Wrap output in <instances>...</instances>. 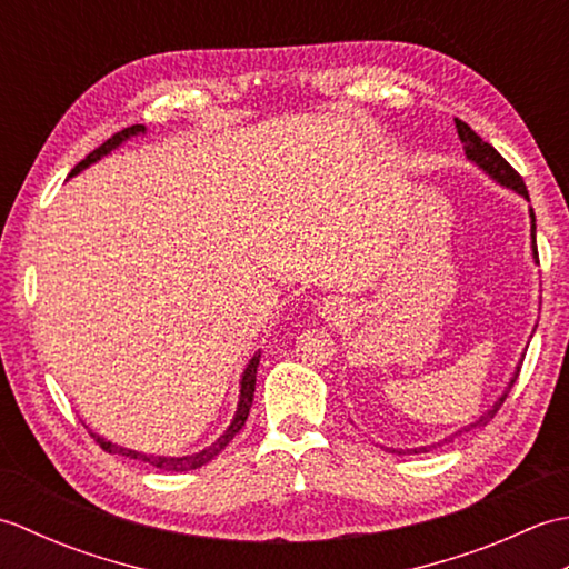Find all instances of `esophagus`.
<instances>
[{"label":"esophagus","mask_w":569,"mask_h":569,"mask_svg":"<svg viewBox=\"0 0 569 569\" xmlns=\"http://www.w3.org/2000/svg\"><path fill=\"white\" fill-rule=\"evenodd\" d=\"M342 316V310H328V320H337Z\"/></svg>","instance_id":"34e87169"}]
</instances>
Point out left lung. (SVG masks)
<instances>
[{"label": "left lung", "instance_id": "8db88e82", "mask_svg": "<svg viewBox=\"0 0 569 569\" xmlns=\"http://www.w3.org/2000/svg\"><path fill=\"white\" fill-rule=\"evenodd\" d=\"M455 124H457V134H459V139H462V143H465V156H467V159H469L471 163H475V166H479L481 171H485L491 180H497L499 186L509 188V190L518 192V196L528 200V190H526L523 178L513 171V168L509 166V161H506L503 156H501L497 149L491 147V143H487L485 139L477 137L475 131H471V127H467L465 122H459V119H455ZM530 249H533V259H536V263H538V247H536V212H533V208H530ZM536 328H538V325H536ZM533 332H536V330H533ZM523 357H526V355H523ZM523 357H521V361H518V367H516V371H513V377H511L509 386H506V389H503V393L499 396V401L493 403V406L487 410V413H481L475 422H469V426L455 430L452 435H447V438H445V440H440V442H432V445H426V447H413V450H393V447H386V450H389V452H396V455H418V452H430L432 447H438V445H442V442H450V440L459 438V435H462V432L485 428L487 422H489L493 416H497V410H499V408H501V403L506 401V396H509L511 386H513V383H516V379H518V371H521Z\"/></svg>", "mask_w": 569, "mask_h": 569}]
</instances>
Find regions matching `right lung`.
I'll return each mask as SVG.
<instances>
[{
    "mask_svg": "<svg viewBox=\"0 0 569 569\" xmlns=\"http://www.w3.org/2000/svg\"><path fill=\"white\" fill-rule=\"evenodd\" d=\"M139 134H147V127L141 124H134V127H127L122 131H117V134L112 139H107L100 149H94L88 159H82L76 168H72V176H78L80 171H84V168L98 163L100 159H104V156H110L114 149L122 147L124 141H129L131 137H139ZM259 359H261V352L253 355L249 359L247 369L241 371V379H239V403H237V410H234V418L232 422H229V428L217 438L212 445L204 447V450L200 452H192V455H183V457H166V455H147V452H139V450H129V447H122V445H114L110 440H104L102 435L92 432V438L98 440V445L102 447L104 452L110 455H122V457H129V459H139V462H149L151 467L156 469H163V471H190V469H198L202 465H208L210 459H214L217 455H220L224 447L232 442L234 435L244 428V422L249 418V410H251V403H253V389H257V369H259Z\"/></svg>",
    "mask_w": 569,
    "mask_h": 569,
    "instance_id": "1",
    "label": "right lung"
}]
</instances>
